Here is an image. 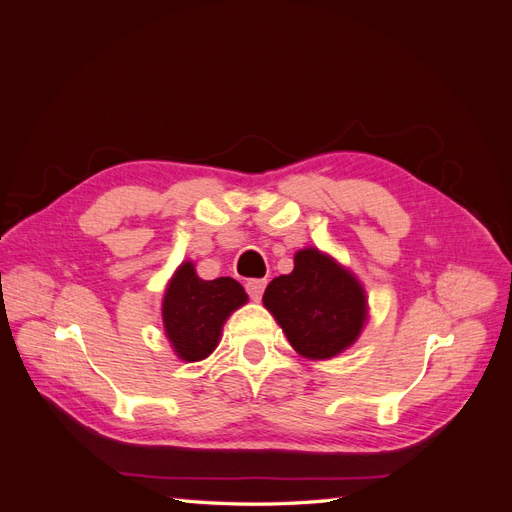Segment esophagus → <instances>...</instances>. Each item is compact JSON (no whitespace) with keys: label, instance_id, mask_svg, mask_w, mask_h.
<instances>
[{"label":"esophagus","instance_id":"34e87169","mask_svg":"<svg viewBox=\"0 0 512 512\" xmlns=\"http://www.w3.org/2000/svg\"><path fill=\"white\" fill-rule=\"evenodd\" d=\"M265 286H267L265 280H250V282L245 284V290H247V294H250L254 301H260L262 292H265Z\"/></svg>","mask_w":512,"mask_h":512}]
</instances>
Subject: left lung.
<instances>
[{
	"label": "left lung",
	"instance_id": "obj_1",
	"mask_svg": "<svg viewBox=\"0 0 512 512\" xmlns=\"http://www.w3.org/2000/svg\"><path fill=\"white\" fill-rule=\"evenodd\" d=\"M262 303L309 361L333 359L359 339L367 320L361 282L316 247L294 254V269L267 286Z\"/></svg>",
	"mask_w": 512,
	"mask_h": 512
}]
</instances>
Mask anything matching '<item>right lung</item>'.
<instances>
[{
	"mask_svg": "<svg viewBox=\"0 0 512 512\" xmlns=\"http://www.w3.org/2000/svg\"><path fill=\"white\" fill-rule=\"evenodd\" d=\"M245 303L247 294L237 280H200L194 262H183L170 277L162 301L164 331L179 359H207L218 348L228 316Z\"/></svg>",
	"mask_w": 512,
	"mask_h": 512,
	"instance_id": "add662e5",
	"label": "right lung"
}]
</instances>
